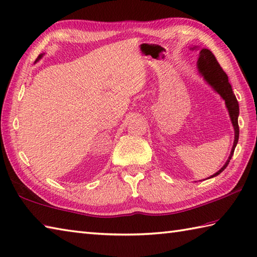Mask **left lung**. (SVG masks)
<instances>
[{"mask_svg":"<svg viewBox=\"0 0 257 257\" xmlns=\"http://www.w3.org/2000/svg\"><path fill=\"white\" fill-rule=\"evenodd\" d=\"M192 50L199 49L197 46L194 47H191ZM198 72L200 75L203 77V80L206 81L210 86H211L214 91H216L219 95L221 96V99L225 101L226 108L228 110V113H229L230 116V121L232 123V127H234V132H235V139H234V145H232L230 155L228 157L227 162L223 164L220 170L216 172L213 175L210 176L211 177L217 176L221 173V172L226 169L229 164V162L232 157V154H234L235 147L237 143H238V138H239V127H238V115H239V105L238 102H237L236 96L232 92L231 85L228 82V76L227 74L222 71V68L220 67V65L217 62L214 55L207 48H202L200 49V54H199V59H198Z\"/></svg>","mask_w":257,"mask_h":257,"instance_id":"8db88e82","label":"left lung"}]
</instances>
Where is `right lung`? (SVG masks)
Masks as SVG:
<instances>
[{
    "label": "right lung",
    "instance_id": "add662e5",
    "mask_svg": "<svg viewBox=\"0 0 257 257\" xmlns=\"http://www.w3.org/2000/svg\"><path fill=\"white\" fill-rule=\"evenodd\" d=\"M43 56H44V54H40V55L38 56V58H37V59H36V62H35V63H37V62H38V60H39V59H40L41 57H43Z\"/></svg>",
    "mask_w": 257,
    "mask_h": 257
}]
</instances>
